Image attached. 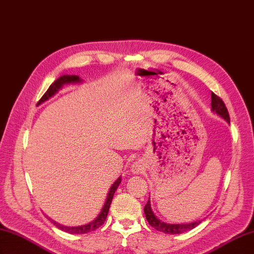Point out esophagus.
Masks as SVG:
<instances>
[{
  "label": "esophagus",
  "mask_w": 254,
  "mask_h": 254,
  "mask_svg": "<svg viewBox=\"0 0 254 254\" xmlns=\"http://www.w3.org/2000/svg\"><path fill=\"white\" fill-rule=\"evenodd\" d=\"M143 170H144V165L141 161H137L132 163V165L130 167V171L133 174H140L143 172Z\"/></svg>",
  "instance_id": "obj_1"
}]
</instances>
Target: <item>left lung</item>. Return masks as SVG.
<instances>
[{
    "instance_id": "1",
    "label": "left lung",
    "mask_w": 254,
    "mask_h": 254,
    "mask_svg": "<svg viewBox=\"0 0 254 254\" xmlns=\"http://www.w3.org/2000/svg\"><path fill=\"white\" fill-rule=\"evenodd\" d=\"M211 98H212V112L216 113L218 116H221L222 118H224L225 121H226L228 124L230 123L229 120V114H228V111L226 105L223 102V100L217 97L215 93L211 94ZM151 202L150 199L146 202V204L144 206V214H145V218L146 221L149 222V224L151 225L152 227L155 228L156 230H159L161 233H164V234H168V235H177V234H182L185 232H189V230L193 229L194 227L198 226V225L201 223V221H196V222H192V223H186V224H167L160 221L159 218H157L153 211H152L151 208Z\"/></svg>"
}]
</instances>
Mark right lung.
I'll return each mask as SVG.
<instances>
[{
	"mask_svg": "<svg viewBox=\"0 0 254 254\" xmlns=\"http://www.w3.org/2000/svg\"><path fill=\"white\" fill-rule=\"evenodd\" d=\"M82 79H80L79 76H76V75H64V76H61L60 78H58L51 86L49 87V89L47 90V92L42 95V98L39 100L38 105L41 104L43 102H46L47 100H49L50 98H52L53 95L59 91V90L64 86V84H68V83H79L81 82ZM122 182V177L117 178L116 182L112 185V187L110 188L109 191V194H108V198L105 200V203L104 206L102 208V211L100 212L99 215L97 216V218H94L92 222H90L86 225H82V226H65V225H61L59 223H56L53 219H51V222H52L56 227L59 229L63 230L65 233H68L71 235H82V234H87L90 232H93L97 228H99L100 226H102L104 224L106 217H108V213L110 210V205L112 203V200H113V195H114L115 191L117 189L118 186H120Z\"/></svg>",
	"mask_w": 254,
	"mask_h": 254,
	"instance_id": "obj_1",
	"label": "right lung"
}]
</instances>
